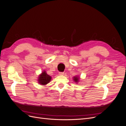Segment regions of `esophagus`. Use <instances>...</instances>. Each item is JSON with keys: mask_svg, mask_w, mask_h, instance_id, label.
I'll return each instance as SVG.
<instances>
[{"mask_svg": "<svg viewBox=\"0 0 126 126\" xmlns=\"http://www.w3.org/2000/svg\"><path fill=\"white\" fill-rule=\"evenodd\" d=\"M63 74H64V73L63 72H60L59 73V75H63Z\"/></svg>", "mask_w": 126, "mask_h": 126, "instance_id": "1", "label": "esophagus"}]
</instances>
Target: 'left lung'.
I'll return each mask as SVG.
<instances>
[{"label":"left lung","mask_w":126,"mask_h":126,"mask_svg":"<svg viewBox=\"0 0 126 126\" xmlns=\"http://www.w3.org/2000/svg\"><path fill=\"white\" fill-rule=\"evenodd\" d=\"M74 80L75 81V82H78L79 81V78H77V77H75L74 78Z\"/></svg>","instance_id":"left-lung-1"}]
</instances>
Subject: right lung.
I'll return each instance as SVG.
<instances>
[{
    "label": "right lung",
    "instance_id": "right-lung-1",
    "mask_svg": "<svg viewBox=\"0 0 126 126\" xmlns=\"http://www.w3.org/2000/svg\"><path fill=\"white\" fill-rule=\"evenodd\" d=\"M38 78L39 83L41 85H45L50 82L51 77L49 75H47L46 71H44L42 72V74L40 75H39V77Z\"/></svg>",
    "mask_w": 126,
    "mask_h": 126
}]
</instances>
